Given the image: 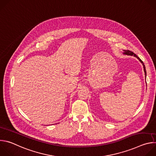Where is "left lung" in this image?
<instances>
[{"instance_id":"8db88e82","label":"left lung","mask_w":156,"mask_h":156,"mask_svg":"<svg viewBox=\"0 0 156 156\" xmlns=\"http://www.w3.org/2000/svg\"><path fill=\"white\" fill-rule=\"evenodd\" d=\"M124 52H123V54H125V55H133V56H135V57H136L142 63H143V67H144V72H145V75H146V68H145V65H144V63H143V62L139 58V57H138L135 54H134L133 53V52H131V51H129V50H128V51H126V50H124Z\"/></svg>"}]
</instances>
